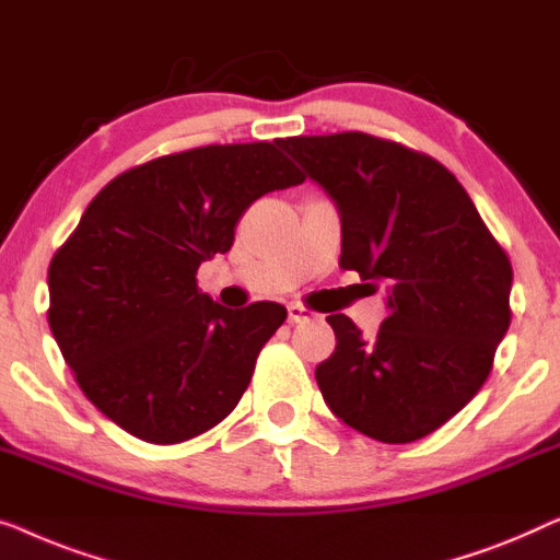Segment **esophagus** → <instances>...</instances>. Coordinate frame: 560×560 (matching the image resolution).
<instances>
[{
  "label": "esophagus",
  "mask_w": 560,
  "mask_h": 560,
  "mask_svg": "<svg viewBox=\"0 0 560 560\" xmlns=\"http://www.w3.org/2000/svg\"><path fill=\"white\" fill-rule=\"evenodd\" d=\"M287 310H289V322H291V325H296V322H306V319L314 317V312H310L302 304H289Z\"/></svg>",
  "instance_id": "obj_1"
}]
</instances>
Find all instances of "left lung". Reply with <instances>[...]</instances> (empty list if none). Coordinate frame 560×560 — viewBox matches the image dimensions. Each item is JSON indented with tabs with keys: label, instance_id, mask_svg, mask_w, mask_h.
Instances as JSON below:
<instances>
[{
	"label": "left lung",
	"instance_id": "8db88e82",
	"mask_svg": "<svg viewBox=\"0 0 560 560\" xmlns=\"http://www.w3.org/2000/svg\"><path fill=\"white\" fill-rule=\"evenodd\" d=\"M340 212L345 271L385 287L373 340L329 314L337 348L314 370L337 419L408 444L459 413L510 327L513 266L444 164L370 133L279 139Z\"/></svg>",
	"mask_w": 560,
	"mask_h": 560
}]
</instances>
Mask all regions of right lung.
I'll list each match as a JSON object with an SVG mask.
<instances>
[{
	"mask_svg": "<svg viewBox=\"0 0 560 560\" xmlns=\"http://www.w3.org/2000/svg\"><path fill=\"white\" fill-rule=\"evenodd\" d=\"M279 141L210 144L112 179L47 271L52 337L85 398L149 444H179L238 406L277 302L225 310L198 289L266 192L302 185Z\"/></svg>",
	"mask_w": 560,
	"mask_h": 560,
	"instance_id": "add662e5",
	"label": "right lung"
}]
</instances>
